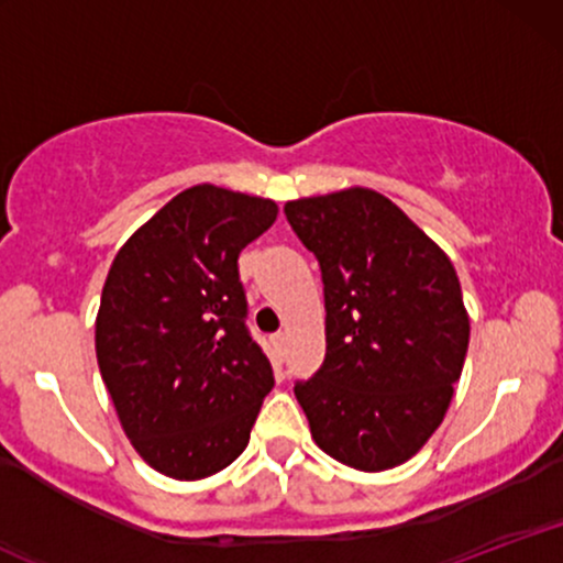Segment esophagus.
Wrapping results in <instances>:
<instances>
[{
  "label": "esophagus",
  "mask_w": 563,
  "mask_h": 563,
  "mask_svg": "<svg viewBox=\"0 0 563 563\" xmlns=\"http://www.w3.org/2000/svg\"><path fill=\"white\" fill-rule=\"evenodd\" d=\"M286 344H288V335H286V333H283V331L273 333V346L277 349V354L286 352Z\"/></svg>",
  "instance_id": "obj_1"
}]
</instances>
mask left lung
I'll list each match as a JSON object with an SVG mask.
<instances>
[{"mask_svg":"<svg viewBox=\"0 0 563 563\" xmlns=\"http://www.w3.org/2000/svg\"><path fill=\"white\" fill-rule=\"evenodd\" d=\"M318 256L325 360L294 391L318 448L344 466L410 461L442 423L468 349L461 280L399 206L367 187L288 200Z\"/></svg>","mask_w":563,"mask_h":563,"instance_id":"obj_1","label":"left lung"}]
</instances>
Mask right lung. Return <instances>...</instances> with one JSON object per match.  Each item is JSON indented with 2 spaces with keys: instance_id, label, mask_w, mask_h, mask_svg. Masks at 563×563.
Segmentation results:
<instances>
[{
  "instance_id": "obj_1",
  "label": "right lung",
  "mask_w": 563,
  "mask_h": 563,
  "mask_svg": "<svg viewBox=\"0 0 563 563\" xmlns=\"http://www.w3.org/2000/svg\"><path fill=\"white\" fill-rule=\"evenodd\" d=\"M275 219L269 198L187 187L108 269L97 365L129 442L158 474L206 479L249 444L275 376L245 328L238 256Z\"/></svg>"
}]
</instances>
